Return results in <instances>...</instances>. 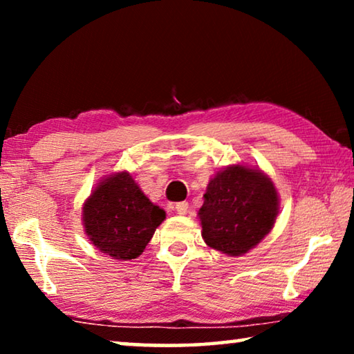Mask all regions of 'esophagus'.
<instances>
[{
    "label": "esophagus",
    "mask_w": 354,
    "mask_h": 354,
    "mask_svg": "<svg viewBox=\"0 0 354 354\" xmlns=\"http://www.w3.org/2000/svg\"><path fill=\"white\" fill-rule=\"evenodd\" d=\"M175 211H176L179 215H185V214L189 212V203H187V201L176 203V206H175Z\"/></svg>",
    "instance_id": "1"
}]
</instances>
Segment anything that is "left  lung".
<instances>
[{"label":"left lung","mask_w":354,"mask_h":354,"mask_svg":"<svg viewBox=\"0 0 354 354\" xmlns=\"http://www.w3.org/2000/svg\"><path fill=\"white\" fill-rule=\"evenodd\" d=\"M198 211L206 245L227 256H242L272 231L279 212L277 187L266 173L234 164L207 184Z\"/></svg>","instance_id":"8db88e82"}]
</instances>
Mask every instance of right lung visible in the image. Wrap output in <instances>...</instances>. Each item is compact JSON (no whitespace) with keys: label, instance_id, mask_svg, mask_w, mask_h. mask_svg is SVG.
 Wrapping results in <instances>:
<instances>
[{"label":"right lung","instance_id":"add662e5","mask_svg":"<svg viewBox=\"0 0 354 354\" xmlns=\"http://www.w3.org/2000/svg\"><path fill=\"white\" fill-rule=\"evenodd\" d=\"M164 220V209L148 200L128 171L101 179L82 206L88 241L118 261L139 257Z\"/></svg>","mask_w":354,"mask_h":354}]
</instances>
